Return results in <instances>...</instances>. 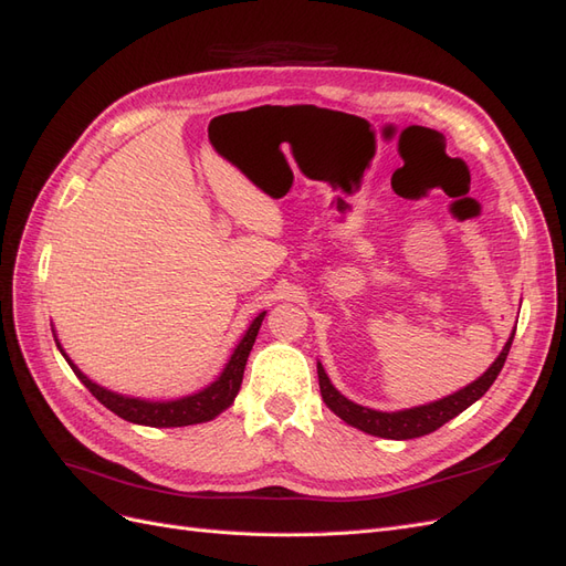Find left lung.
I'll return each instance as SVG.
<instances>
[{
	"mask_svg": "<svg viewBox=\"0 0 566 566\" xmlns=\"http://www.w3.org/2000/svg\"><path fill=\"white\" fill-rule=\"evenodd\" d=\"M512 337H515V333L510 335L503 352L489 366V370L482 375V378H476L468 387H462L460 391L451 394V397H443V399L432 401V403L406 408V410H394V413H382V410H373V408H366V406H358V403L349 401L347 397H342V394L328 380V375H325L323 366L318 364L321 397H323L325 406H328L337 418H342L347 424L356 427V430H361L366 434L382 437V439H416V437H424V434L439 430L441 424H447L449 420L460 416L462 410L470 408L476 399L484 397V394L489 391V387L493 385V380L499 378V373H501L505 358H507V352L512 347Z\"/></svg>",
	"mask_w": 566,
	"mask_h": 566,
	"instance_id": "1",
	"label": "left lung"
}]
</instances>
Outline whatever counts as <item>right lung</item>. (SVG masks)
I'll return each instance as SVG.
<instances>
[{"mask_svg":"<svg viewBox=\"0 0 566 566\" xmlns=\"http://www.w3.org/2000/svg\"><path fill=\"white\" fill-rule=\"evenodd\" d=\"M264 316H266V312H262L250 323L248 333L243 335L241 342H238V347L233 349L227 368L221 370V375L210 387H205V389L191 394V397H181V399H175V401L134 399V397H123V394H115L106 387H101V385L92 382L87 375H84L71 361V358H67V354L59 345V339H56V345H59L61 354L65 356L67 366H71L73 373L80 378V382L87 387L108 410H113L115 416H119L123 420H129V422H136V424H148V427H184V424L208 422V420L217 418L221 410H227L233 403L238 389H241L248 356H250V349H252L254 339H256V333H260V325H262Z\"/></svg>","mask_w":566,"mask_h":566,"instance_id":"right-lung-1","label":"right lung"}]
</instances>
